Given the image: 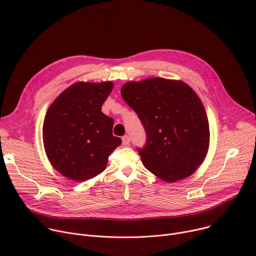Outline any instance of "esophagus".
Masks as SVG:
<instances>
[{"mask_svg":"<svg viewBox=\"0 0 256 256\" xmlns=\"http://www.w3.org/2000/svg\"><path fill=\"white\" fill-rule=\"evenodd\" d=\"M122 140V144H124V145H126H126H128V144H130V141L128 136H124Z\"/></svg>","mask_w":256,"mask_h":256,"instance_id":"1","label":"esophagus"}]
</instances>
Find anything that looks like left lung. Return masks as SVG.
<instances>
[{
	"label": "left lung",
	"mask_w": 256,
	"mask_h": 256,
	"mask_svg": "<svg viewBox=\"0 0 256 256\" xmlns=\"http://www.w3.org/2000/svg\"><path fill=\"white\" fill-rule=\"evenodd\" d=\"M120 92L146 132V145L138 148L144 166L168 182L195 172L208 151L209 124L194 90L154 78L126 82Z\"/></svg>",
	"instance_id": "left-lung-1"
}]
</instances>
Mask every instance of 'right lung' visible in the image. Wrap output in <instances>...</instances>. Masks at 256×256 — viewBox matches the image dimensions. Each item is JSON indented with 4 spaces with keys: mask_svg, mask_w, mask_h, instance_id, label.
<instances>
[{
    "mask_svg": "<svg viewBox=\"0 0 256 256\" xmlns=\"http://www.w3.org/2000/svg\"><path fill=\"white\" fill-rule=\"evenodd\" d=\"M112 88L111 82H78L49 107L42 126L44 146L62 176L78 182L98 176L122 144L120 138L112 134L113 120L101 111Z\"/></svg>",
    "mask_w": 256,
    "mask_h": 256,
    "instance_id": "obj_1",
    "label": "right lung"
}]
</instances>
